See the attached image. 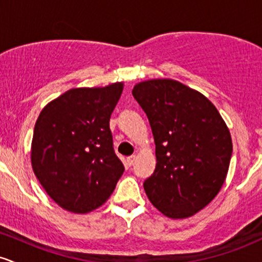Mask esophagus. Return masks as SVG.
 <instances>
[{"label": "esophagus", "mask_w": 262, "mask_h": 262, "mask_svg": "<svg viewBox=\"0 0 262 262\" xmlns=\"http://www.w3.org/2000/svg\"><path fill=\"white\" fill-rule=\"evenodd\" d=\"M134 161H135V155H130L127 158V162L129 166H132V165L134 164Z\"/></svg>", "instance_id": "1"}]
</instances>
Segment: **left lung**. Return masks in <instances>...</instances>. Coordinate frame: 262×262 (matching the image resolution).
Returning <instances> with one entry per match:
<instances>
[{"label": "left lung", "mask_w": 262, "mask_h": 262, "mask_svg": "<svg viewBox=\"0 0 262 262\" xmlns=\"http://www.w3.org/2000/svg\"><path fill=\"white\" fill-rule=\"evenodd\" d=\"M132 93L146 113L156 145V167L144 189L166 217H191L225 181L233 152L229 129L208 98L179 81H144Z\"/></svg>", "instance_id": "8db88e82"}]
</instances>
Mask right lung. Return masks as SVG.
Segmentation results:
<instances>
[{"instance_id":"obj_1","label":"right lung","mask_w":262,"mask_h":262,"mask_svg":"<svg viewBox=\"0 0 262 262\" xmlns=\"http://www.w3.org/2000/svg\"><path fill=\"white\" fill-rule=\"evenodd\" d=\"M122 91V82L69 90L39 114L32 140L33 171L47 193L69 212L98 208L123 175L110 129Z\"/></svg>"}]
</instances>
